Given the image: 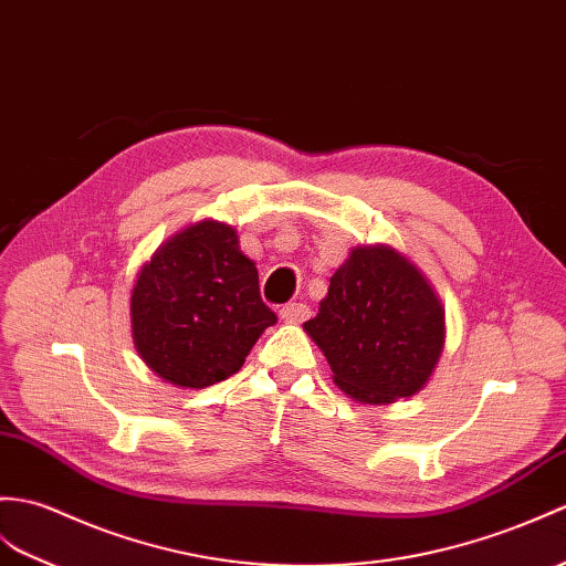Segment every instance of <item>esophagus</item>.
I'll use <instances>...</instances> for the list:
<instances>
[{"label": "esophagus", "mask_w": 566, "mask_h": 566, "mask_svg": "<svg viewBox=\"0 0 566 566\" xmlns=\"http://www.w3.org/2000/svg\"><path fill=\"white\" fill-rule=\"evenodd\" d=\"M311 315V308L306 304H284L280 308V318L284 323H304Z\"/></svg>", "instance_id": "34e87169"}]
</instances>
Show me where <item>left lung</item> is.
Listing matches in <instances>:
<instances>
[{"instance_id": "obj_1", "label": "left lung", "mask_w": 566, "mask_h": 566, "mask_svg": "<svg viewBox=\"0 0 566 566\" xmlns=\"http://www.w3.org/2000/svg\"><path fill=\"white\" fill-rule=\"evenodd\" d=\"M304 331L345 396L388 405L429 384L446 345V311L410 258L386 243L357 245Z\"/></svg>"}]
</instances>
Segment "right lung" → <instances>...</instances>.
Listing matches in <instances>:
<instances>
[{
	"mask_svg": "<svg viewBox=\"0 0 566 566\" xmlns=\"http://www.w3.org/2000/svg\"><path fill=\"white\" fill-rule=\"evenodd\" d=\"M133 343L149 369L178 388H207L241 369L277 323L260 298L258 268L231 223L202 219L166 239L129 294Z\"/></svg>",
	"mask_w": 566,
	"mask_h": 566,
	"instance_id": "right-lung-1",
	"label": "right lung"
}]
</instances>
